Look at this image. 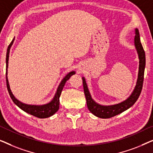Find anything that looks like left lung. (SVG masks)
<instances>
[{
	"label": "left lung",
	"instance_id": "left-lung-1",
	"mask_svg": "<svg viewBox=\"0 0 153 153\" xmlns=\"http://www.w3.org/2000/svg\"><path fill=\"white\" fill-rule=\"evenodd\" d=\"M134 33L135 36L134 39V47L137 50L139 60V72H138L137 80L134 88L131 92V95L126 100L120 103L113 104V105H102L97 103L92 97L85 77H82L83 91H84L85 99H86L88 108L92 114L98 118H109L121 114L133 106L141 94L142 87H143L144 70H145L146 67V54L143 48L142 47L141 40H140L139 32L137 28L134 29Z\"/></svg>",
	"mask_w": 153,
	"mask_h": 153
}]
</instances>
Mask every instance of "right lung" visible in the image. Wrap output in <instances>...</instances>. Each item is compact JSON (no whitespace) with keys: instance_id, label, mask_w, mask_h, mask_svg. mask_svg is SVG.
I'll list each match as a JSON object with an SVG mask.
<instances>
[{"instance_id":"right-lung-1","label":"right lung","mask_w":153,"mask_h":153,"mask_svg":"<svg viewBox=\"0 0 153 153\" xmlns=\"http://www.w3.org/2000/svg\"><path fill=\"white\" fill-rule=\"evenodd\" d=\"M14 41V38L12 39L11 43L8 46L7 49V53H6V83H7V88L9 93L10 97L12 100V101L19 108L24 111L28 113V114L34 116L35 117L39 118H46L53 116L59 109L60 106V96L61 94V92L63 89V87L65 84L66 81L70 78L72 75L75 74L76 72L75 71H71L67 74L63 79H62L60 83L58 85L56 90V92L54 95L53 99H52L49 102L45 104H40V105H37V104H25L24 102L19 101L14 97V95L12 93V92L10 89V86L9 84V81L7 78V68H8V60H9V56H10V48L13 45Z\"/></svg>"}]
</instances>
